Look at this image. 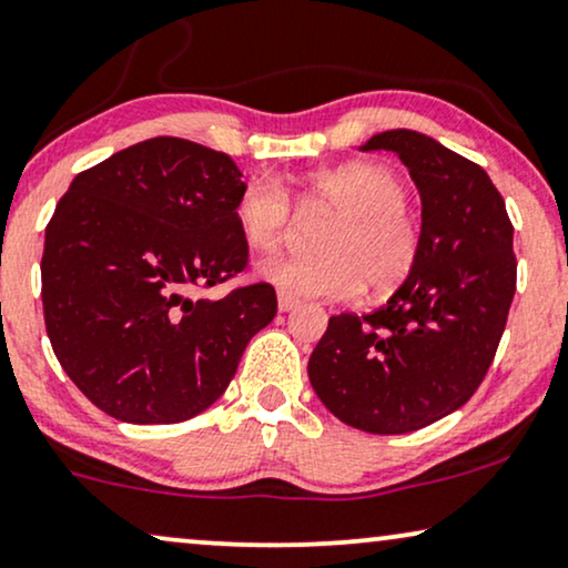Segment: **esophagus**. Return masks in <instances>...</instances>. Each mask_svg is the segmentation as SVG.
<instances>
[{
    "label": "esophagus",
    "mask_w": 568,
    "mask_h": 568,
    "mask_svg": "<svg viewBox=\"0 0 568 568\" xmlns=\"http://www.w3.org/2000/svg\"><path fill=\"white\" fill-rule=\"evenodd\" d=\"M298 306V298L288 296V293H277V308L280 312H291V308Z\"/></svg>",
    "instance_id": "1"
}]
</instances>
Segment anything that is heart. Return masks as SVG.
<instances>
[{
	"label": "heart",
	"instance_id": "obj_1",
	"mask_svg": "<svg viewBox=\"0 0 568 568\" xmlns=\"http://www.w3.org/2000/svg\"><path fill=\"white\" fill-rule=\"evenodd\" d=\"M306 204L337 214L320 243L322 256H275L262 280L293 298H354L367 283L387 293L412 275L422 233L406 212V185L377 164H341L306 175ZM235 222L248 248L270 254L291 231V199L275 178H256L241 191Z\"/></svg>",
	"mask_w": 568,
	"mask_h": 568
}]
</instances>
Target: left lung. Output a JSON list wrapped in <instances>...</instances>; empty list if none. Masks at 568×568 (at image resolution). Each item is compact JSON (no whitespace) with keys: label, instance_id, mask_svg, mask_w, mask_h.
<instances>
[{"label":"left lung","instance_id":"8db88e82","mask_svg":"<svg viewBox=\"0 0 568 568\" xmlns=\"http://www.w3.org/2000/svg\"><path fill=\"white\" fill-rule=\"evenodd\" d=\"M358 149L408 168L419 260L387 304L329 317L308 379L346 425L404 435L462 408L490 369L516 291L514 225L487 172L425 133L398 128Z\"/></svg>","mask_w":568,"mask_h":568}]
</instances>
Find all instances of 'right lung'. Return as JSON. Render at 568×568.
I'll use <instances>...</instances> for the list:
<instances>
[{"label":"right lung","instance_id":"add662e5","mask_svg":"<svg viewBox=\"0 0 568 568\" xmlns=\"http://www.w3.org/2000/svg\"><path fill=\"white\" fill-rule=\"evenodd\" d=\"M241 178L227 154L156 135L83 170L57 204L41 256L47 335L114 419L175 425L210 408L277 314L270 283L193 298L248 262Z\"/></svg>","mask_w":568,"mask_h":568}]
</instances>
